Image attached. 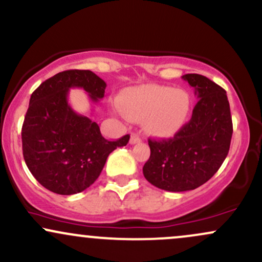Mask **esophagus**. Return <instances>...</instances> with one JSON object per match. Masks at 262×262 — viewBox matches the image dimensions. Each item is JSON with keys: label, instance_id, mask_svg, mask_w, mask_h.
<instances>
[{"label": "esophagus", "instance_id": "1", "mask_svg": "<svg viewBox=\"0 0 262 262\" xmlns=\"http://www.w3.org/2000/svg\"><path fill=\"white\" fill-rule=\"evenodd\" d=\"M142 142V138L138 136L137 133H133L130 136V144H138V143Z\"/></svg>", "mask_w": 262, "mask_h": 262}]
</instances>
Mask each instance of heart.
I'll return each mask as SVG.
<instances>
[{"instance_id":"1","label":"heart","mask_w":262,"mask_h":262,"mask_svg":"<svg viewBox=\"0 0 262 262\" xmlns=\"http://www.w3.org/2000/svg\"><path fill=\"white\" fill-rule=\"evenodd\" d=\"M120 108L126 118L144 120L145 130L157 137H171L188 122L191 97L184 89L148 84L128 89L120 96Z\"/></svg>"}]
</instances>
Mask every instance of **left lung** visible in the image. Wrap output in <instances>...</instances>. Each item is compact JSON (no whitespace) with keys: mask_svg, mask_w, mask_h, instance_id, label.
<instances>
[{"mask_svg":"<svg viewBox=\"0 0 262 262\" xmlns=\"http://www.w3.org/2000/svg\"><path fill=\"white\" fill-rule=\"evenodd\" d=\"M182 78L199 99L191 119L174 138L149 139L150 157L143 166L149 183L173 192L194 190L208 182L225 160L232 136L226 92L201 74Z\"/></svg>","mask_w":262,"mask_h":262,"instance_id":"1","label":"left lung"}]
</instances>
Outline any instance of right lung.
Returning <instances> with one entry per match:
<instances>
[{
	"label": "right lung",
	"mask_w": 262,
	"mask_h": 262,
	"mask_svg": "<svg viewBox=\"0 0 262 262\" xmlns=\"http://www.w3.org/2000/svg\"><path fill=\"white\" fill-rule=\"evenodd\" d=\"M105 87L92 71L71 70L45 80L31 96L22 150L27 168L48 190L61 195L85 190L102 173L108 155L128 144V134L116 142L103 138L99 125L68 103L71 88H83L97 103Z\"/></svg>",
	"instance_id": "obj_1"
}]
</instances>
